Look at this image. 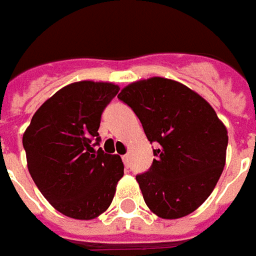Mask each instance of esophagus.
I'll list each match as a JSON object with an SVG mask.
<instances>
[{
	"instance_id": "obj_1",
	"label": "esophagus",
	"mask_w": 256,
	"mask_h": 256,
	"mask_svg": "<svg viewBox=\"0 0 256 256\" xmlns=\"http://www.w3.org/2000/svg\"><path fill=\"white\" fill-rule=\"evenodd\" d=\"M122 160H123V163L128 166V160H130V156H128V153H126V154H124V156H122Z\"/></svg>"
}]
</instances>
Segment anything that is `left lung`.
<instances>
[{
    "label": "left lung",
    "instance_id": "8db88e82",
    "mask_svg": "<svg viewBox=\"0 0 256 256\" xmlns=\"http://www.w3.org/2000/svg\"><path fill=\"white\" fill-rule=\"evenodd\" d=\"M136 113L156 158L136 180L147 207L164 220L191 214L210 197L225 166L228 134L204 98L180 82L150 78L118 94Z\"/></svg>",
    "mask_w": 256,
    "mask_h": 256
}]
</instances>
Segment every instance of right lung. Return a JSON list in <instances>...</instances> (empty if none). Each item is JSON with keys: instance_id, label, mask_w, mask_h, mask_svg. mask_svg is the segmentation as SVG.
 Wrapping results in <instances>:
<instances>
[{"instance_id": "add662e5", "label": "right lung", "mask_w": 256, "mask_h": 256, "mask_svg": "<svg viewBox=\"0 0 256 256\" xmlns=\"http://www.w3.org/2000/svg\"><path fill=\"white\" fill-rule=\"evenodd\" d=\"M118 84L82 80L58 90L32 116L22 144L32 180L64 216L93 220L112 204L123 163L99 144L104 108Z\"/></svg>"}]
</instances>
